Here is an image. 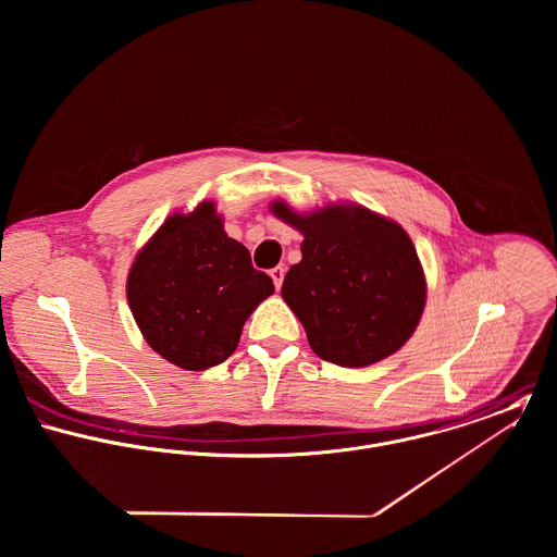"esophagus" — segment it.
<instances>
[{
	"label": "esophagus",
	"instance_id": "1",
	"mask_svg": "<svg viewBox=\"0 0 557 557\" xmlns=\"http://www.w3.org/2000/svg\"><path fill=\"white\" fill-rule=\"evenodd\" d=\"M284 267H275V269H271V277H273V284H275V288L280 290L282 288V282H284Z\"/></svg>",
	"mask_w": 557,
	"mask_h": 557
}]
</instances>
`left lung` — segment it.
Masks as SVG:
<instances>
[{"instance_id": "obj_1", "label": "left lung", "mask_w": 557, "mask_h": 557, "mask_svg": "<svg viewBox=\"0 0 557 557\" xmlns=\"http://www.w3.org/2000/svg\"><path fill=\"white\" fill-rule=\"evenodd\" d=\"M271 211L304 234V258L286 273L282 297L321 359L370 366L413 335L426 304V280L398 223L359 205L299 215L277 200Z\"/></svg>"}]
</instances>
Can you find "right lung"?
<instances>
[{
    "label": "right lung",
    "mask_w": 557,
    "mask_h": 557,
    "mask_svg": "<svg viewBox=\"0 0 557 557\" xmlns=\"http://www.w3.org/2000/svg\"><path fill=\"white\" fill-rule=\"evenodd\" d=\"M273 290V280L253 269L245 245L225 234L215 202L168 218L135 256L126 280L139 332L185 370L227 359L245 321Z\"/></svg>",
    "instance_id": "right-lung-1"
}]
</instances>
